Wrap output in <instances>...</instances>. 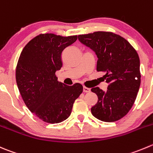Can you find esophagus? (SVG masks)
<instances>
[{
  "mask_svg": "<svg viewBox=\"0 0 153 153\" xmlns=\"http://www.w3.org/2000/svg\"><path fill=\"white\" fill-rule=\"evenodd\" d=\"M83 91H84V93H89V92H90V89L88 88V87H83Z\"/></svg>",
  "mask_w": 153,
  "mask_h": 153,
  "instance_id": "1",
  "label": "esophagus"
}]
</instances>
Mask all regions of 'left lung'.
<instances>
[{
    "label": "left lung",
    "mask_w": 153,
    "mask_h": 153,
    "mask_svg": "<svg viewBox=\"0 0 153 153\" xmlns=\"http://www.w3.org/2000/svg\"><path fill=\"white\" fill-rule=\"evenodd\" d=\"M82 44L97 55L96 69L105 74L108 84L105 91L96 87L91 91L98 102L91 113L99 120L115 122L128 114L140 85V59L132 45L123 37L112 32L97 31L78 35Z\"/></svg>",
    "instance_id": "obj_1"
}]
</instances>
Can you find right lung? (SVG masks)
<instances>
[{"instance_id": "obj_1", "label": "right lung", "mask_w": 153, "mask_h": 153, "mask_svg": "<svg viewBox=\"0 0 153 153\" xmlns=\"http://www.w3.org/2000/svg\"><path fill=\"white\" fill-rule=\"evenodd\" d=\"M77 36L39 34L22 50L16 70L20 94L28 109L42 121L58 123L70 116L75 100L83 92L81 84L58 82L56 71L62 67L63 50Z\"/></svg>"}]
</instances>
